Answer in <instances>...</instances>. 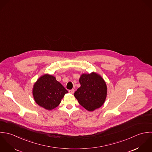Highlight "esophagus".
Wrapping results in <instances>:
<instances>
[{
  "instance_id": "1",
  "label": "esophagus",
  "mask_w": 152,
  "mask_h": 152,
  "mask_svg": "<svg viewBox=\"0 0 152 152\" xmlns=\"http://www.w3.org/2000/svg\"><path fill=\"white\" fill-rule=\"evenodd\" d=\"M74 89H72V90H69V92L70 93H71V94H73V93H74Z\"/></svg>"
}]
</instances>
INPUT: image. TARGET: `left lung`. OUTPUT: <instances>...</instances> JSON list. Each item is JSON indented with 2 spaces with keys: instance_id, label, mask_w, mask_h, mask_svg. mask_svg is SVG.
I'll return each instance as SVG.
<instances>
[{
  "instance_id": "1",
  "label": "left lung",
  "mask_w": 152,
  "mask_h": 152,
  "mask_svg": "<svg viewBox=\"0 0 152 152\" xmlns=\"http://www.w3.org/2000/svg\"><path fill=\"white\" fill-rule=\"evenodd\" d=\"M79 83L80 87L74 93L79 104L90 112L100 107L107 93L106 82L102 77L95 72L83 73L79 78Z\"/></svg>"
}]
</instances>
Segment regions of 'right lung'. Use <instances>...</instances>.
Here are the masks:
<instances>
[{
	"mask_svg": "<svg viewBox=\"0 0 152 152\" xmlns=\"http://www.w3.org/2000/svg\"><path fill=\"white\" fill-rule=\"evenodd\" d=\"M67 93L56 77L49 74L40 76L34 83L32 90L35 102L48 110L58 107L64 94Z\"/></svg>",
	"mask_w": 152,
	"mask_h": 152,
	"instance_id": "obj_1",
	"label": "right lung"
}]
</instances>
